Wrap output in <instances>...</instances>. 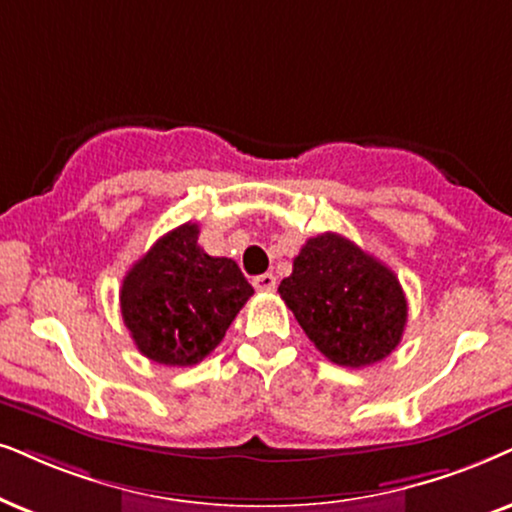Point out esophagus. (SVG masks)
<instances>
[{"mask_svg":"<svg viewBox=\"0 0 512 512\" xmlns=\"http://www.w3.org/2000/svg\"><path fill=\"white\" fill-rule=\"evenodd\" d=\"M252 286L257 290H264V293H271L276 288V276L274 274H260L252 278Z\"/></svg>","mask_w":512,"mask_h":512,"instance_id":"obj_1","label":"esophagus"}]
</instances>
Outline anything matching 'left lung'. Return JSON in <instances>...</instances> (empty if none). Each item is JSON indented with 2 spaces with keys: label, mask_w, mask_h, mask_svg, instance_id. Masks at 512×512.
<instances>
[{
  "label": "left lung",
  "mask_w": 512,
  "mask_h": 512,
  "mask_svg": "<svg viewBox=\"0 0 512 512\" xmlns=\"http://www.w3.org/2000/svg\"><path fill=\"white\" fill-rule=\"evenodd\" d=\"M278 293L323 357L349 368L392 354L409 316L394 271L331 231L302 245Z\"/></svg>",
  "instance_id": "left-lung-1"
}]
</instances>
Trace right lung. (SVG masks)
Masks as SVG:
<instances>
[{
    "mask_svg": "<svg viewBox=\"0 0 512 512\" xmlns=\"http://www.w3.org/2000/svg\"><path fill=\"white\" fill-rule=\"evenodd\" d=\"M198 234L193 222L172 229L122 281V321L139 352L155 364L203 361L255 293L234 260L200 248Z\"/></svg>",
    "mask_w": 512,
    "mask_h": 512,
    "instance_id": "add662e5",
    "label": "right lung"
}]
</instances>
